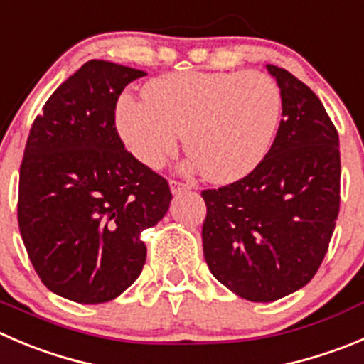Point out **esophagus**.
<instances>
[{
	"label": "esophagus",
	"mask_w": 364,
	"mask_h": 364,
	"mask_svg": "<svg viewBox=\"0 0 364 364\" xmlns=\"http://www.w3.org/2000/svg\"><path fill=\"white\" fill-rule=\"evenodd\" d=\"M196 186L193 182H182V180H171V191L173 195H180V193L191 191Z\"/></svg>",
	"instance_id": "esophagus-1"
}]
</instances>
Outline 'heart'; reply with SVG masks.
<instances>
[{
	"instance_id": "1",
	"label": "heart",
	"mask_w": 364,
	"mask_h": 364,
	"mask_svg": "<svg viewBox=\"0 0 364 364\" xmlns=\"http://www.w3.org/2000/svg\"><path fill=\"white\" fill-rule=\"evenodd\" d=\"M280 114V87L264 73H175L150 82L143 100H121L117 128L134 157L154 169L176 154L186 132L193 168L227 184L264 161Z\"/></svg>"
}]
</instances>
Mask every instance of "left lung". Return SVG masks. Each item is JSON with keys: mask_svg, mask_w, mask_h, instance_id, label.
Returning a JSON list of instances; mask_svg holds the SVG:
<instances>
[{"mask_svg": "<svg viewBox=\"0 0 364 364\" xmlns=\"http://www.w3.org/2000/svg\"><path fill=\"white\" fill-rule=\"evenodd\" d=\"M282 119L264 161L243 178L203 189V255L241 299L273 302L304 288L320 268L340 213V137L320 98L268 64Z\"/></svg>", "mask_w": 364, "mask_h": 364, "instance_id": "8db88e82", "label": "left lung"}]
</instances>
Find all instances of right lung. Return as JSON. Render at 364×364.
<instances>
[{
	"instance_id": "1",
	"label": "right lung",
	"mask_w": 364,
	"mask_h": 364,
	"mask_svg": "<svg viewBox=\"0 0 364 364\" xmlns=\"http://www.w3.org/2000/svg\"><path fill=\"white\" fill-rule=\"evenodd\" d=\"M146 73L89 60L44 103L19 168L17 223L37 275L78 304L119 296L143 272L141 232L162 220L168 180L124 148L116 105Z\"/></svg>"
}]
</instances>
